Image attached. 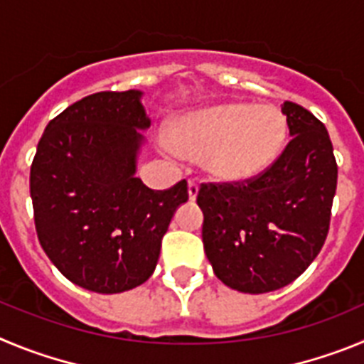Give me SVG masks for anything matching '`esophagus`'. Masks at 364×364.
I'll list each match as a JSON object with an SVG mask.
<instances>
[{
	"instance_id": "esophagus-1",
	"label": "esophagus",
	"mask_w": 364,
	"mask_h": 364,
	"mask_svg": "<svg viewBox=\"0 0 364 364\" xmlns=\"http://www.w3.org/2000/svg\"><path fill=\"white\" fill-rule=\"evenodd\" d=\"M198 190H199L198 179H188V198L192 199V201L198 198Z\"/></svg>"
}]
</instances>
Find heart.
<instances>
[{
  "mask_svg": "<svg viewBox=\"0 0 364 364\" xmlns=\"http://www.w3.org/2000/svg\"><path fill=\"white\" fill-rule=\"evenodd\" d=\"M287 139V119L270 105L225 103L188 114L163 139L168 152L205 158L219 181H247L263 174L279 158Z\"/></svg>",
  "mask_w": 364,
  "mask_h": 364,
  "instance_id": "heart-1",
  "label": "heart"
}]
</instances>
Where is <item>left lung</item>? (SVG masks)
<instances>
[{
  "label": "left lung",
  "instance_id": "obj_1",
  "mask_svg": "<svg viewBox=\"0 0 364 364\" xmlns=\"http://www.w3.org/2000/svg\"><path fill=\"white\" fill-rule=\"evenodd\" d=\"M281 112L292 139L263 174L237 183H201L203 245L214 274L245 294L287 287L325 245L337 163L325 125L301 105Z\"/></svg>",
  "mask_w": 364,
  "mask_h": 364
}]
</instances>
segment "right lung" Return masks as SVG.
Here are the masks:
<instances>
[{
    "label": "right lung",
    "mask_w": 364,
    "mask_h": 364,
    "mask_svg": "<svg viewBox=\"0 0 364 364\" xmlns=\"http://www.w3.org/2000/svg\"><path fill=\"white\" fill-rule=\"evenodd\" d=\"M141 92H96L55 116L31 166L36 232L45 254L74 284L119 294L145 283L158 264L176 208L188 199L181 179L152 190L136 178L149 129Z\"/></svg>",
    "instance_id": "right-lung-1"
}]
</instances>
